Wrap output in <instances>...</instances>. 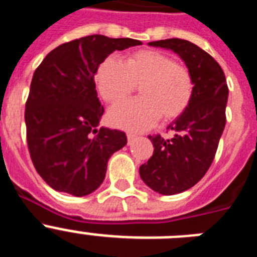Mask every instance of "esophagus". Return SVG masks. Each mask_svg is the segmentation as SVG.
I'll list each match as a JSON object with an SVG mask.
<instances>
[{"instance_id":"1","label":"esophagus","mask_w":257,"mask_h":257,"mask_svg":"<svg viewBox=\"0 0 257 257\" xmlns=\"http://www.w3.org/2000/svg\"><path fill=\"white\" fill-rule=\"evenodd\" d=\"M136 138H138V136H136L135 134H133V133H127V142H128V144H131V143H133L134 140L136 139Z\"/></svg>"}]
</instances>
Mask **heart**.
Returning a JSON list of instances; mask_svg holds the SVG:
<instances>
[{
	"mask_svg": "<svg viewBox=\"0 0 257 257\" xmlns=\"http://www.w3.org/2000/svg\"><path fill=\"white\" fill-rule=\"evenodd\" d=\"M97 90L106 103L117 105L139 87L140 99L114 106L109 121L121 128L147 130L161 117L172 121L180 117L192 101L194 83L188 68L154 50H140L124 61L109 56L95 74Z\"/></svg>",
	"mask_w": 257,
	"mask_h": 257,
	"instance_id": "1",
	"label": "heart"
}]
</instances>
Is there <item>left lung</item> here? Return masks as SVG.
<instances>
[{"label": "left lung", "instance_id": "1", "mask_svg": "<svg viewBox=\"0 0 257 257\" xmlns=\"http://www.w3.org/2000/svg\"><path fill=\"white\" fill-rule=\"evenodd\" d=\"M148 45L178 54L194 83L189 106L167 127L174 136H148L153 143V156L139 170L140 178L151 189L172 196L196 185L210 169L225 127L229 90L219 63L197 45L180 38Z\"/></svg>", "mask_w": 257, "mask_h": 257}]
</instances>
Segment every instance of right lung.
Wrapping results in <instances>:
<instances>
[{
  "mask_svg": "<svg viewBox=\"0 0 257 257\" xmlns=\"http://www.w3.org/2000/svg\"><path fill=\"white\" fill-rule=\"evenodd\" d=\"M142 45L92 35L50 51L36 69L26 103L27 143L35 169L52 189L87 196L104 181L109 158L126 134L101 127L104 106L94 76L113 51Z\"/></svg>",
  "mask_w": 257,
  "mask_h": 257,
  "instance_id": "add662e5",
  "label": "right lung"
}]
</instances>
